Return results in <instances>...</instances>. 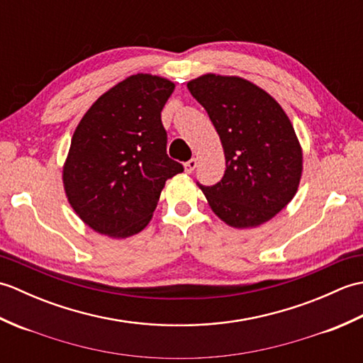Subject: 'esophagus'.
<instances>
[{
	"instance_id": "34e87169",
	"label": "esophagus",
	"mask_w": 363,
	"mask_h": 363,
	"mask_svg": "<svg viewBox=\"0 0 363 363\" xmlns=\"http://www.w3.org/2000/svg\"><path fill=\"white\" fill-rule=\"evenodd\" d=\"M196 165H198V162L194 157V159H190L189 162H186V164H184V169H186V173H191L196 168Z\"/></svg>"
}]
</instances>
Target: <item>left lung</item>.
<instances>
[{
  "instance_id": "obj_1",
  "label": "left lung",
  "mask_w": 363,
  "mask_h": 363,
  "mask_svg": "<svg viewBox=\"0 0 363 363\" xmlns=\"http://www.w3.org/2000/svg\"><path fill=\"white\" fill-rule=\"evenodd\" d=\"M207 111L226 159L223 179L199 186L212 212L235 229L269 221L296 195L303 148L287 113L256 84L217 73L187 82Z\"/></svg>"
}]
</instances>
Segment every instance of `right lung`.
Returning <instances> with one entry per match:
<instances>
[{
    "label": "right lung",
    "instance_id": "obj_1",
    "mask_svg": "<svg viewBox=\"0 0 363 363\" xmlns=\"http://www.w3.org/2000/svg\"><path fill=\"white\" fill-rule=\"evenodd\" d=\"M174 82L130 74L99 96L76 126L62 167L65 196L95 233L128 238L152 218L167 179L184 172L167 156L160 112Z\"/></svg>",
    "mask_w": 363,
    "mask_h": 363
}]
</instances>
